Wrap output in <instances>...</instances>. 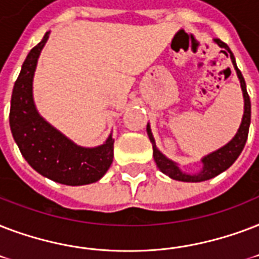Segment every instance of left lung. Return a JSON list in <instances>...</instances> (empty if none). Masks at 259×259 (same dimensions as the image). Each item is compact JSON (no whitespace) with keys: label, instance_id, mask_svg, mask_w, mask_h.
Listing matches in <instances>:
<instances>
[{"label":"left lung","instance_id":"8db88e82","mask_svg":"<svg viewBox=\"0 0 259 259\" xmlns=\"http://www.w3.org/2000/svg\"><path fill=\"white\" fill-rule=\"evenodd\" d=\"M215 43L219 46L220 48H224L228 54H230V58H231L232 66L236 71V75H238V79L240 82V89H242V94H243V117H242V123H240L238 131H236L235 136L232 138L227 144H224L223 147L218 148L216 151L209 152L208 155L201 158L202 167L198 173H185L182 171L180 165L177 162L171 161L169 158L163 155L159 150H158L157 144H155V139H154V135L151 132V127H150V123H147V135L150 142L152 143V157H154V161L157 163L158 169L161 170L162 173L169 176L170 178L173 180H177V181H184V182H201L206 181V180H211V178L219 176L220 173H223L230 167V166L234 163V162L238 159V157L240 155V152L243 150L244 144H246V140H247L248 135V128H250V121H251V102H250V97L247 94V89H246V82H244V78L242 75V73L238 69L235 62V57L234 54L231 53V50L228 47L227 44L223 43L220 39H215Z\"/></svg>","mask_w":259,"mask_h":259}]
</instances>
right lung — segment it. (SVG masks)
Wrapping results in <instances>:
<instances>
[{"label": "right lung", "mask_w": 259, "mask_h": 259, "mask_svg": "<svg viewBox=\"0 0 259 259\" xmlns=\"http://www.w3.org/2000/svg\"><path fill=\"white\" fill-rule=\"evenodd\" d=\"M50 32L27 55L15 82L9 124L21 155L43 177L63 185L79 186L98 181L113 161L112 134L97 147H82L40 116L33 101V77Z\"/></svg>", "instance_id": "1"}]
</instances>
